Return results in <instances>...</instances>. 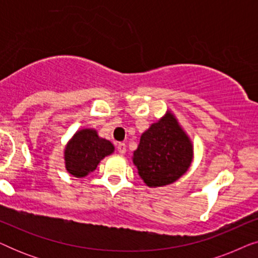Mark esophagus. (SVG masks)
I'll return each instance as SVG.
<instances>
[{"instance_id":"obj_1","label":"esophagus","mask_w":258,"mask_h":258,"mask_svg":"<svg viewBox=\"0 0 258 258\" xmlns=\"http://www.w3.org/2000/svg\"><path fill=\"white\" fill-rule=\"evenodd\" d=\"M117 151L119 154H125V151H126V146H125V143H123V142H119L118 144H117Z\"/></svg>"}]
</instances>
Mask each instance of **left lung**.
<instances>
[{"label":"left lung","mask_w":258,"mask_h":258,"mask_svg":"<svg viewBox=\"0 0 258 258\" xmlns=\"http://www.w3.org/2000/svg\"><path fill=\"white\" fill-rule=\"evenodd\" d=\"M194 157V147L170 111L141 135L133 162L150 188L171 184L184 175Z\"/></svg>","instance_id":"obj_1"}]
</instances>
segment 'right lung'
<instances>
[{
  "instance_id": "right-lung-1",
  "label": "right lung",
  "mask_w": 258,
  "mask_h": 258,
  "mask_svg": "<svg viewBox=\"0 0 258 258\" xmlns=\"http://www.w3.org/2000/svg\"><path fill=\"white\" fill-rule=\"evenodd\" d=\"M110 141L101 139L95 129H81L67 143L64 149L66 169L77 178L84 177L97 168L105 156L114 153Z\"/></svg>"
}]
</instances>
